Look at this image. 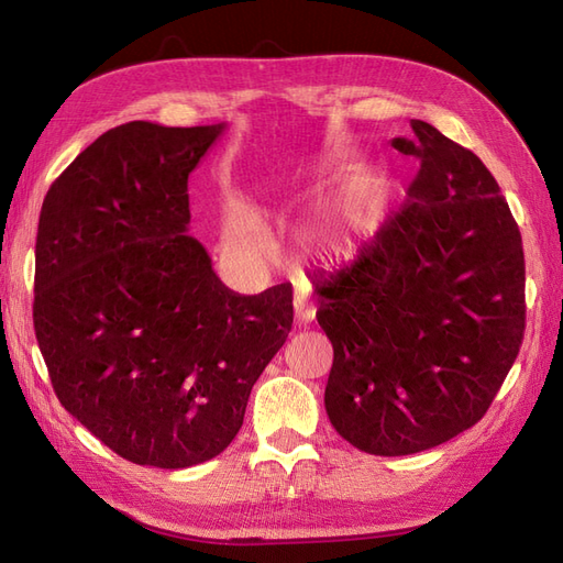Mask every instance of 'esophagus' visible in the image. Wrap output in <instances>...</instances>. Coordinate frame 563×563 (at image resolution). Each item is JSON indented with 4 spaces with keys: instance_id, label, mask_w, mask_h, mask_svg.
<instances>
[{
    "instance_id": "34e87169",
    "label": "esophagus",
    "mask_w": 563,
    "mask_h": 563,
    "mask_svg": "<svg viewBox=\"0 0 563 563\" xmlns=\"http://www.w3.org/2000/svg\"><path fill=\"white\" fill-rule=\"evenodd\" d=\"M294 310H296V319L300 323H310L317 317V300L312 298V294L300 291L294 300Z\"/></svg>"
}]
</instances>
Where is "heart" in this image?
Here are the masks:
<instances>
[{
    "instance_id": "1",
    "label": "heart",
    "mask_w": 563,
    "mask_h": 563,
    "mask_svg": "<svg viewBox=\"0 0 563 563\" xmlns=\"http://www.w3.org/2000/svg\"><path fill=\"white\" fill-rule=\"evenodd\" d=\"M228 240L236 246H244V249H251V251H263L265 249V236L261 234L258 225H255L244 211H230V216H228ZM338 251H345V246H340Z\"/></svg>"
}]
</instances>
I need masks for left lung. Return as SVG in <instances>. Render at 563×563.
<instances>
[{
  "label": "left lung",
  "mask_w": 563,
  "mask_h": 563,
  "mask_svg": "<svg viewBox=\"0 0 563 563\" xmlns=\"http://www.w3.org/2000/svg\"><path fill=\"white\" fill-rule=\"evenodd\" d=\"M411 129L391 141L420 162L408 203L312 282L333 345L329 420L371 455L428 451L479 422L526 327L521 232L496 178L432 124Z\"/></svg>",
  "instance_id": "1"
}]
</instances>
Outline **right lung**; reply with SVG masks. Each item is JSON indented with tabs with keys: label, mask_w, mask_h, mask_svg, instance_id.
Wrapping results in <instances>:
<instances>
[{
	"label": "right lung",
	"mask_w": 563,
	"mask_h": 563,
	"mask_svg": "<svg viewBox=\"0 0 563 563\" xmlns=\"http://www.w3.org/2000/svg\"><path fill=\"white\" fill-rule=\"evenodd\" d=\"M223 131L110 129L42 203L32 319L51 385L135 465L183 470L223 453L294 323L291 284L234 294L187 234V178Z\"/></svg>",
	"instance_id": "add662e5"
}]
</instances>
